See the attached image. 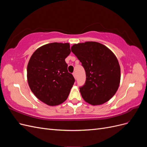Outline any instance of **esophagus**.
Here are the masks:
<instances>
[{
  "mask_svg": "<svg viewBox=\"0 0 147 147\" xmlns=\"http://www.w3.org/2000/svg\"><path fill=\"white\" fill-rule=\"evenodd\" d=\"M72 74H73V76H74V77L75 78H76V77H77V75H76V73H75V72H74Z\"/></svg>",
  "mask_w": 147,
  "mask_h": 147,
  "instance_id": "34e87169",
  "label": "esophagus"
}]
</instances>
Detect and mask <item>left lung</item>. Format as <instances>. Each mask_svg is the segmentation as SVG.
Returning a JSON list of instances; mask_svg holds the SVG:
<instances>
[{
  "label": "left lung",
  "instance_id": "1",
  "mask_svg": "<svg viewBox=\"0 0 147 147\" xmlns=\"http://www.w3.org/2000/svg\"><path fill=\"white\" fill-rule=\"evenodd\" d=\"M71 51L86 72V82L80 91L84 100L92 105H102L115 94L119 86L121 70L114 53L96 42L79 43Z\"/></svg>",
  "mask_w": 147,
  "mask_h": 147
}]
</instances>
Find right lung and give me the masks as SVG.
I'll return each mask as SVG.
<instances>
[{
  "label": "right lung",
  "mask_w": 147,
  "mask_h": 147,
  "mask_svg": "<svg viewBox=\"0 0 147 147\" xmlns=\"http://www.w3.org/2000/svg\"><path fill=\"white\" fill-rule=\"evenodd\" d=\"M70 53L69 43H50L37 48L27 67L30 90L37 98L50 106L64 102L75 82L68 72L65 59Z\"/></svg>",
  "instance_id": "add662e5"
}]
</instances>
